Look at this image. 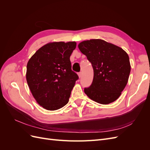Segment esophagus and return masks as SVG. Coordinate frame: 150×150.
I'll return each instance as SVG.
<instances>
[{
  "label": "esophagus",
  "instance_id": "esophagus-1",
  "mask_svg": "<svg viewBox=\"0 0 150 150\" xmlns=\"http://www.w3.org/2000/svg\"><path fill=\"white\" fill-rule=\"evenodd\" d=\"M82 72H79V73H78V76H79V78H81V77H82Z\"/></svg>",
  "mask_w": 150,
  "mask_h": 150
}]
</instances>
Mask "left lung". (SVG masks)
Here are the masks:
<instances>
[{
    "label": "left lung",
    "mask_w": 150,
    "mask_h": 150,
    "mask_svg": "<svg viewBox=\"0 0 150 150\" xmlns=\"http://www.w3.org/2000/svg\"><path fill=\"white\" fill-rule=\"evenodd\" d=\"M80 51L92 64L94 77L84 93L101 104L115 101L128 83L131 65L128 54L119 46L102 39H90L78 44Z\"/></svg>",
    "instance_id": "obj_1"
}]
</instances>
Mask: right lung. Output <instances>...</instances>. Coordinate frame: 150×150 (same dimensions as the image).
<instances>
[{"mask_svg":"<svg viewBox=\"0 0 150 150\" xmlns=\"http://www.w3.org/2000/svg\"><path fill=\"white\" fill-rule=\"evenodd\" d=\"M76 42H52L39 48L27 64L26 80L40 106L57 110L69 102L78 76L71 70L70 56Z\"/></svg>","mask_w":150,"mask_h":150,"instance_id":"add662e5","label":"right lung"}]
</instances>
